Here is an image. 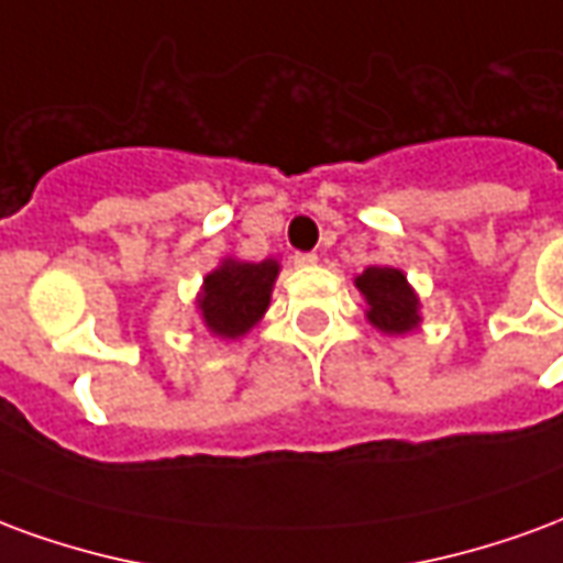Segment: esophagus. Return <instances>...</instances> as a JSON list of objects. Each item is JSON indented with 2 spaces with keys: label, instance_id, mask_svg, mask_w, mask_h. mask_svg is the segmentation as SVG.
<instances>
[{
  "label": "esophagus",
  "instance_id": "34e87169",
  "mask_svg": "<svg viewBox=\"0 0 563 563\" xmlns=\"http://www.w3.org/2000/svg\"><path fill=\"white\" fill-rule=\"evenodd\" d=\"M292 262L298 265V268H307V265H317L319 256H317V253H295Z\"/></svg>",
  "mask_w": 563,
  "mask_h": 563
}]
</instances>
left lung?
I'll return each mask as SVG.
<instances>
[{
    "mask_svg": "<svg viewBox=\"0 0 563 563\" xmlns=\"http://www.w3.org/2000/svg\"><path fill=\"white\" fill-rule=\"evenodd\" d=\"M355 286L365 295L367 319L374 329L383 334H407L419 329V298L404 271L371 265L355 277Z\"/></svg>",
    "mask_w": 563,
    "mask_h": 563,
    "instance_id": "obj_1",
    "label": "left lung"
}]
</instances>
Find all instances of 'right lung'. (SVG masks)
Instances as JSON below:
<instances>
[{
	"instance_id": "right-lung-1",
	"label": "right lung",
	"mask_w": 563,
	"mask_h": 563,
	"mask_svg": "<svg viewBox=\"0 0 563 563\" xmlns=\"http://www.w3.org/2000/svg\"><path fill=\"white\" fill-rule=\"evenodd\" d=\"M277 274H280L277 258H265V262L222 258L220 268H213L205 277V286L196 298L210 334L222 341L244 338L265 317Z\"/></svg>"
}]
</instances>
